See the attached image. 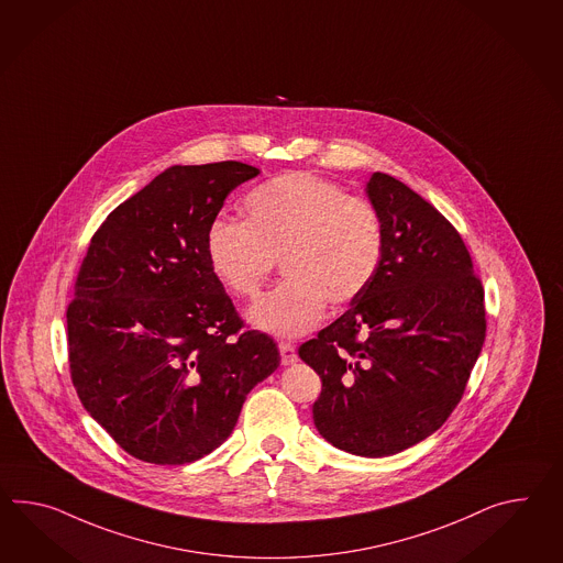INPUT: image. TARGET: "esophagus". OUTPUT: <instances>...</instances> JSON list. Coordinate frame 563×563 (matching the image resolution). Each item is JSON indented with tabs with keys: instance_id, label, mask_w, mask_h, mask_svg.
Listing matches in <instances>:
<instances>
[{
	"instance_id": "34e87169",
	"label": "esophagus",
	"mask_w": 563,
	"mask_h": 563,
	"mask_svg": "<svg viewBox=\"0 0 563 563\" xmlns=\"http://www.w3.org/2000/svg\"><path fill=\"white\" fill-rule=\"evenodd\" d=\"M278 352H280V362H283V366H290V364H295L299 356H297V350H295V345L292 343H280L278 345Z\"/></svg>"
}]
</instances>
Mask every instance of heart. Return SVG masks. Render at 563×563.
I'll use <instances>...</instances> for the list:
<instances>
[{"mask_svg": "<svg viewBox=\"0 0 563 563\" xmlns=\"http://www.w3.org/2000/svg\"><path fill=\"white\" fill-rule=\"evenodd\" d=\"M244 216L209 225L207 262L221 287L252 299L280 261L287 280L247 311L256 330L278 340L316 330L328 302L356 301L383 261L378 211L313 173L262 183L247 192Z\"/></svg>", "mask_w": 563, "mask_h": 563, "instance_id": "heart-1", "label": "heart"}]
</instances>
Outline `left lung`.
Segmentation results:
<instances>
[{
	"label": "left lung",
	"instance_id": "1",
	"mask_svg": "<svg viewBox=\"0 0 563 563\" xmlns=\"http://www.w3.org/2000/svg\"><path fill=\"white\" fill-rule=\"evenodd\" d=\"M366 192L383 220L380 266L299 356L323 383L313 405L321 438L383 457L448 421L481 356L486 311L466 244L435 207L384 173Z\"/></svg>",
	"mask_w": 563,
	"mask_h": 563
}]
</instances>
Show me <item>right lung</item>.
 <instances>
[{
    "label": "right lung",
    "mask_w": 563,
    "mask_h": 563,
    "mask_svg": "<svg viewBox=\"0 0 563 563\" xmlns=\"http://www.w3.org/2000/svg\"><path fill=\"white\" fill-rule=\"evenodd\" d=\"M256 166H170L115 207L82 258L67 309L70 380L113 441L156 466L230 438L247 393L280 364L244 330L207 262L223 201Z\"/></svg>",
    "instance_id": "add662e5"
}]
</instances>
